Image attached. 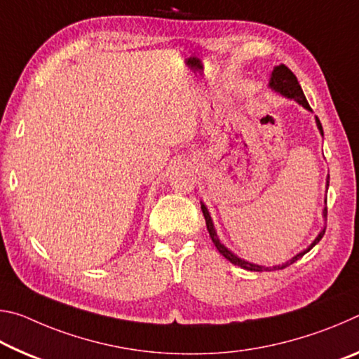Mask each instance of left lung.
Returning a JSON list of instances; mask_svg holds the SVG:
<instances>
[{"instance_id":"left-lung-1","label":"left lung","mask_w":359,"mask_h":359,"mask_svg":"<svg viewBox=\"0 0 359 359\" xmlns=\"http://www.w3.org/2000/svg\"><path fill=\"white\" fill-rule=\"evenodd\" d=\"M269 85H271L272 90H276V92H278V93L283 95V96H287V98L296 100L297 102H299V104H302L306 109H311V106H309V102H307V100H306V95H304V92H302L299 82H297L296 76L293 74V71H291L290 68H287V66H285V65L276 66L274 71H272ZM317 126H318V130H320L321 135H323V126H321L318 117H317ZM327 185H330V180H327ZM201 209H203V215H204V218H205V226H208V231H209V234H210V238H212V242H214L215 247H217V250L220 252L224 258H226L228 261H231V263L236 264V266L244 267V269H247V271H258V272H261V271H271V267H264V266H258V264L247 263V261L241 259V258L236 257V255L231 253V252L228 250V248L224 247L220 241H218L217 233H215V229H214V224H212L210 215H209V212H208V209H205L204 204L201 205ZM323 215H325V218H326V215H327V209H326V208H325V210H323ZM325 231H326V228H323V231H321V233L318 234V238L312 242L311 247L306 248V250L301 252L299 255H296V257H294L293 259H290L288 263H285V264H282V266H276L274 269H283V267L291 266V264L294 263V261L302 258L304 255H306L309 250H311V248H312L313 245L318 244V242L321 241V238H323Z\"/></svg>"}]
</instances>
